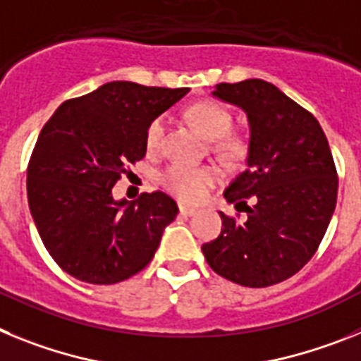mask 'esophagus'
Returning <instances> with one entry per match:
<instances>
[{
	"label": "esophagus",
	"instance_id": "1",
	"mask_svg": "<svg viewBox=\"0 0 361 361\" xmlns=\"http://www.w3.org/2000/svg\"><path fill=\"white\" fill-rule=\"evenodd\" d=\"M196 209H192V207H187V205H180V214L181 216H194L196 214Z\"/></svg>",
	"mask_w": 361,
	"mask_h": 361
}]
</instances>
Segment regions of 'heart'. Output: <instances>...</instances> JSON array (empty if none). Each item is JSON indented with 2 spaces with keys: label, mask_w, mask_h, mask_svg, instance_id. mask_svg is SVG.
<instances>
[{
  "label": "heart",
  "mask_w": 361,
  "mask_h": 361,
  "mask_svg": "<svg viewBox=\"0 0 361 361\" xmlns=\"http://www.w3.org/2000/svg\"><path fill=\"white\" fill-rule=\"evenodd\" d=\"M187 118L203 137L214 140V150L225 161H240L247 154L245 137H241L240 134H225L231 127V116L219 105L209 102L196 103L189 106ZM163 130H165V118L158 116L147 127V149L156 150L161 145ZM218 180L219 171L214 165L192 167L183 163H171L159 172V183L176 198L189 203L200 202Z\"/></svg>",
  "instance_id": "b5f03b06"
}]
</instances>
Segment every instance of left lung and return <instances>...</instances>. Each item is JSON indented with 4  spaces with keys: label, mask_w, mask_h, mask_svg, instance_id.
<instances>
[{
    "label": "left lung",
    "mask_w": 361,
    "mask_h": 361,
    "mask_svg": "<svg viewBox=\"0 0 361 361\" xmlns=\"http://www.w3.org/2000/svg\"><path fill=\"white\" fill-rule=\"evenodd\" d=\"M212 96L249 121L247 169L224 196L247 219L221 216V234L203 243L214 272L243 287H269L314 256L336 207L338 176L318 120L263 80L219 83ZM251 205L247 206L246 202Z\"/></svg>",
    "instance_id": "8db88e82"
}]
</instances>
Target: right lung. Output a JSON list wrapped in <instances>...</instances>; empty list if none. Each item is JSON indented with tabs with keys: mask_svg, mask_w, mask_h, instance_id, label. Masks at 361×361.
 Returning a JSON list of instances; mask_svg holds the SVG:
<instances>
[{
	"mask_svg": "<svg viewBox=\"0 0 361 361\" xmlns=\"http://www.w3.org/2000/svg\"><path fill=\"white\" fill-rule=\"evenodd\" d=\"M187 92L111 81L61 103L42 128L27 171L29 209L43 245L67 274L112 285L154 258L176 202L159 190L118 202L112 187L145 156L150 121Z\"/></svg>",
	"mask_w": 361,
	"mask_h": 361,
	"instance_id": "add662e5",
	"label": "right lung"
}]
</instances>
